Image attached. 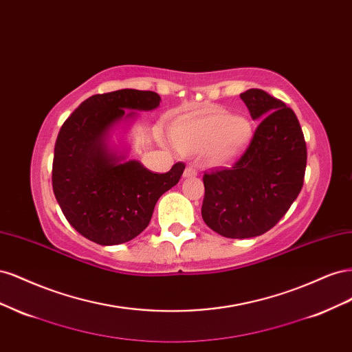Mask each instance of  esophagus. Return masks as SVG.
<instances>
[{
    "instance_id": "34e87169",
    "label": "esophagus",
    "mask_w": 352,
    "mask_h": 352,
    "mask_svg": "<svg viewBox=\"0 0 352 352\" xmlns=\"http://www.w3.org/2000/svg\"><path fill=\"white\" fill-rule=\"evenodd\" d=\"M197 168L195 167H192V166H188L186 168H185V172H184V176L185 177H194V176H197Z\"/></svg>"
}]
</instances>
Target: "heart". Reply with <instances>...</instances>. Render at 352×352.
I'll return each mask as SVG.
<instances>
[{"instance_id":"obj_1","label":"heart","mask_w":352,"mask_h":352,"mask_svg":"<svg viewBox=\"0 0 352 352\" xmlns=\"http://www.w3.org/2000/svg\"><path fill=\"white\" fill-rule=\"evenodd\" d=\"M252 126L242 116L214 110L179 122L173 129V141L182 153H207L210 162L226 164L238 158L248 146Z\"/></svg>"}]
</instances>
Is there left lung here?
I'll use <instances>...</instances> for the list:
<instances>
[{
	"label": "left lung",
	"mask_w": 352,
	"mask_h": 352,
	"mask_svg": "<svg viewBox=\"0 0 352 352\" xmlns=\"http://www.w3.org/2000/svg\"><path fill=\"white\" fill-rule=\"evenodd\" d=\"M254 120L248 146L230 167L202 176L206 225L232 239L270 230L301 192L307 167L304 133L292 109L263 89L241 94Z\"/></svg>",
	"instance_id": "obj_1"
}]
</instances>
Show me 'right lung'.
Returning a JSON list of instances; mask_svg holds the SVG:
<instances>
[{
  "label": "right lung",
  "mask_w": 352,
  "mask_h": 352,
  "mask_svg": "<svg viewBox=\"0 0 352 352\" xmlns=\"http://www.w3.org/2000/svg\"><path fill=\"white\" fill-rule=\"evenodd\" d=\"M160 95L119 89L92 95L58 132L52 160V190L63 214L82 236L100 245H119L150 225L158 198L173 188L185 164L153 173L141 163H119L107 153L104 136L124 109L153 110Z\"/></svg>",
  "instance_id": "1"
}]
</instances>
